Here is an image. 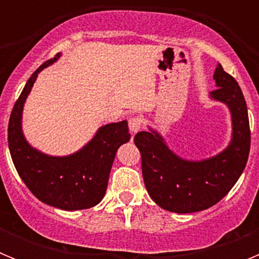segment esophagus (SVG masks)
I'll return each instance as SVG.
<instances>
[{
    "label": "esophagus",
    "mask_w": 259,
    "mask_h": 259,
    "mask_svg": "<svg viewBox=\"0 0 259 259\" xmlns=\"http://www.w3.org/2000/svg\"><path fill=\"white\" fill-rule=\"evenodd\" d=\"M141 124H143V122H141V119L139 118V116H135V118L130 119V122H128V127H130V131H131V134H137V132L140 131Z\"/></svg>",
    "instance_id": "esophagus-1"
}]
</instances>
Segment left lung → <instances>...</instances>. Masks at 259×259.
Instances as JSON below:
<instances>
[{
  "label": "left lung",
  "mask_w": 259,
  "mask_h": 259,
  "mask_svg": "<svg viewBox=\"0 0 259 259\" xmlns=\"http://www.w3.org/2000/svg\"><path fill=\"white\" fill-rule=\"evenodd\" d=\"M217 89L210 98L228 107L232 136L227 148L201 161L179 157L154 128L135 136L141 153L146 191L167 211L188 214L218 203L236 184L246 166L250 150L248 107L237 81L218 63L214 72Z\"/></svg>",
  "instance_id": "8db88e82"
}]
</instances>
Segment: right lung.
I'll use <instances>...</instances> for the list:
<instances>
[{"mask_svg":"<svg viewBox=\"0 0 259 259\" xmlns=\"http://www.w3.org/2000/svg\"><path fill=\"white\" fill-rule=\"evenodd\" d=\"M59 57L61 53L41 65L28 79L11 111L8 140L14 166L27 188L41 202L74 211L101 202L116 150L130 141L131 135L127 120L105 124L81 149L62 157L45 154L26 140L22 128L23 107L38 74Z\"/></svg>","mask_w":259,"mask_h":259,"instance_id":"add662e5","label":"right lung"}]
</instances>
